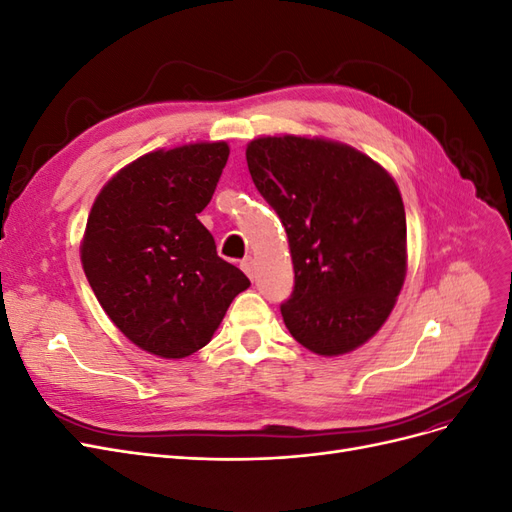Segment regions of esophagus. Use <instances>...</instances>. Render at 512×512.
I'll use <instances>...</instances> for the list:
<instances>
[{"mask_svg": "<svg viewBox=\"0 0 512 512\" xmlns=\"http://www.w3.org/2000/svg\"><path fill=\"white\" fill-rule=\"evenodd\" d=\"M241 269L245 271V275L250 277V280H254L256 277V260L252 256H247L243 262H241Z\"/></svg>", "mask_w": 512, "mask_h": 512, "instance_id": "obj_1", "label": "esophagus"}]
</instances>
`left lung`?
Returning <instances> with one entry per match:
<instances>
[{
  "label": "left lung",
  "instance_id": "8db88e82",
  "mask_svg": "<svg viewBox=\"0 0 512 512\" xmlns=\"http://www.w3.org/2000/svg\"><path fill=\"white\" fill-rule=\"evenodd\" d=\"M245 158L288 235L290 335L320 356L363 346L406 280V209L395 179L359 149L318 136H260Z\"/></svg>",
  "mask_w": 512,
  "mask_h": 512
}]
</instances>
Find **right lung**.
<instances>
[{
    "label": "right lung",
    "mask_w": 512,
    "mask_h": 512,
    "mask_svg": "<svg viewBox=\"0 0 512 512\" xmlns=\"http://www.w3.org/2000/svg\"><path fill=\"white\" fill-rule=\"evenodd\" d=\"M228 153L224 141L145 153L106 181L89 211L81 241L89 286L115 327L162 359L207 346L232 299L250 288L198 220Z\"/></svg>",
    "instance_id": "1"
}]
</instances>
